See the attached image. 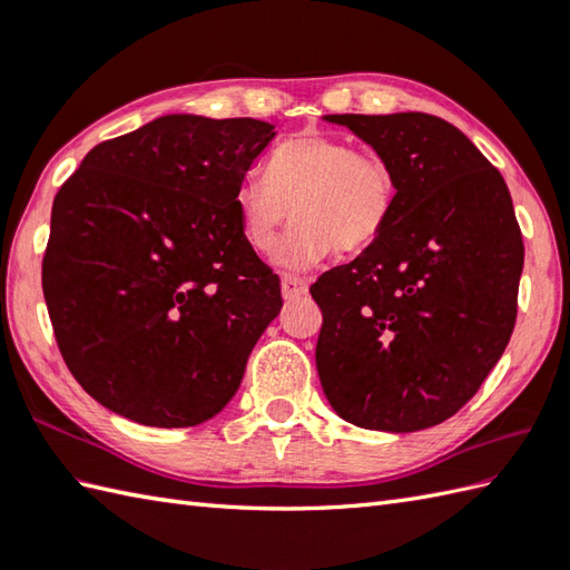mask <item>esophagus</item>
I'll list each match as a JSON object with an SVG mask.
<instances>
[{"label":"esophagus","mask_w":570,"mask_h":570,"mask_svg":"<svg viewBox=\"0 0 570 570\" xmlns=\"http://www.w3.org/2000/svg\"><path fill=\"white\" fill-rule=\"evenodd\" d=\"M282 294L288 301L306 296L308 294V278L294 276V274H284V278H282Z\"/></svg>","instance_id":"esophagus-1"}]
</instances>
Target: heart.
Listing matches in <instances>:
<instances>
[{
    "mask_svg": "<svg viewBox=\"0 0 570 570\" xmlns=\"http://www.w3.org/2000/svg\"><path fill=\"white\" fill-rule=\"evenodd\" d=\"M399 196L394 166L380 154L355 151L345 139L304 131L269 154L264 174H247L235 188L242 237L269 249L288 215L296 223L274 249L284 269H308L333 247L357 254L390 225Z\"/></svg>",
    "mask_w": 570,
    "mask_h": 570,
    "instance_id": "heart-1",
    "label": "heart"
}]
</instances>
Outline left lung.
<instances>
[{
	"label": "left lung",
	"instance_id": "1",
	"mask_svg": "<svg viewBox=\"0 0 570 570\" xmlns=\"http://www.w3.org/2000/svg\"><path fill=\"white\" fill-rule=\"evenodd\" d=\"M325 119L394 166L399 196L380 239L311 286L323 392L360 429L435 426L475 396L514 331L524 242L510 188L441 117Z\"/></svg>",
	"mask_w": 570,
	"mask_h": 570
}]
</instances>
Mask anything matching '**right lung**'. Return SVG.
<instances>
[{"mask_svg":"<svg viewBox=\"0 0 570 570\" xmlns=\"http://www.w3.org/2000/svg\"><path fill=\"white\" fill-rule=\"evenodd\" d=\"M272 137L252 117H159L98 144L56 193L48 316L72 377L115 414L184 429L235 396L284 306L233 203Z\"/></svg>","mask_w":570,"mask_h":570,"instance_id":"obj_1","label":"right lung"}]
</instances>
